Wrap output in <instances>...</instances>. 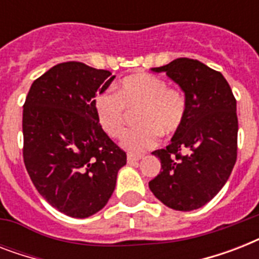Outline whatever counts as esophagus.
I'll return each mask as SVG.
<instances>
[{
	"label": "esophagus",
	"mask_w": 259,
	"mask_h": 259,
	"mask_svg": "<svg viewBox=\"0 0 259 259\" xmlns=\"http://www.w3.org/2000/svg\"><path fill=\"white\" fill-rule=\"evenodd\" d=\"M141 158H142L141 154H133V153L127 154V162H129V164H133V162L140 161Z\"/></svg>",
	"instance_id": "obj_1"
}]
</instances>
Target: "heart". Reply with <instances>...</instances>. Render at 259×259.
Returning a JSON list of instances; mask_svg holds the SVG:
<instances>
[{"label":"heart","instance_id":"obj_1","mask_svg":"<svg viewBox=\"0 0 259 259\" xmlns=\"http://www.w3.org/2000/svg\"><path fill=\"white\" fill-rule=\"evenodd\" d=\"M94 109L101 127L111 138L121 137L125 132L127 111H137L138 125L125 134L122 145L130 152H144L157 144L161 133L169 136L180 129L187 101L180 90L168 87L164 79L136 74L122 79L115 94H98Z\"/></svg>","mask_w":259,"mask_h":259}]
</instances>
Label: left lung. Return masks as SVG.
I'll use <instances>...</instances> for the list:
<instances>
[{"label":"left lung","mask_w":259,"mask_h":259,"mask_svg":"<svg viewBox=\"0 0 259 259\" xmlns=\"http://www.w3.org/2000/svg\"><path fill=\"white\" fill-rule=\"evenodd\" d=\"M152 71L166 72L181 87L187 114L169 145L153 152L161 170L149 188L169 208H200L223 188L237 161V101L225 76L199 60L179 58Z\"/></svg>","instance_id":"1"}]
</instances>
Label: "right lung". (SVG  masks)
<instances>
[{"label":"right lung","instance_id":"1","mask_svg":"<svg viewBox=\"0 0 259 259\" xmlns=\"http://www.w3.org/2000/svg\"><path fill=\"white\" fill-rule=\"evenodd\" d=\"M115 76L80 62L56 64L32 83L22 110V157L52 207L87 218L114 192L126 153L99 125L94 98Z\"/></svg>","mask_w":259,"mask_h":259}]
</instances>
